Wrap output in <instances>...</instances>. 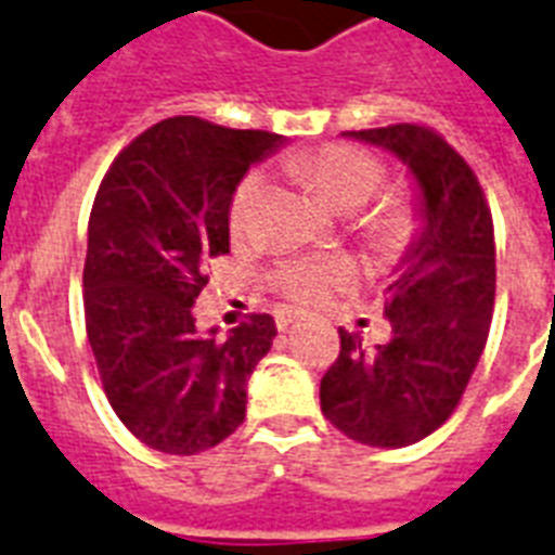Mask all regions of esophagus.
<instances>
[{
    "label": "esophagus",
    "instance_id": "obj_1",
    "mask_svg": "<svg viewBox=\"0 0 555 555\" xmlns=\"http://www.w3.org/2000/svg\"><path fill=\"white\" fill-rule=\"evenodd\" d=\"M300 318H304V312H300V309H289V306L274 312V323H278V330H289L292 323H298Z\"/></svg>",
    "mask_w": 555,
    "mask_h": 555
}]
</instances>
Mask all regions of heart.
I'll use <instances>...</instances> for the list:
<instances>
[{"label":"heart","mask_w":555,"mask_h":555,"mask_svg":"<svg viewBox=\"0 0 555 555\" xmlns=\"http://www.w3.org/2000/svg\"><path fill=\"white\" fill-rule=\"evenodd\" d=\"M298 171L312 180L314 189L335 208H358L387 183V166L361 145L332 143L304 154L298 159ZM266 185L263 168H249L237 180L229 197V225L232 232H243L251 220L260 194ZM418 229V208L410 197L389 194L361 217L363 237L378 251H398L412 241ZM354 263L347 255H292L281 257L269 272V281L286 298L312 304L326 298L330 292L354 281Z\"/></svg>","instance_id":"1"}]
</instances>
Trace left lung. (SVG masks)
Returning a JSON list of instances; mask_svg holds the SVG:
<instances>
[{
	"label": "left lung",
	"instance_id": "obj_1",
	"mask_svg": "<svg viewBox=\"0 0 555 555\" xmlns=\"http://www.w3.org/2000/svg\"><path fill=\"white\" fill-rule=\"evenodd\" d=\"M344 134L396 152L424 194L427 225L389 283L387 344L366 349L340 330V352L321 378L332 427L370 447H406L459 406L485 352L495 304L493 215L469 163L418 122Z\"/></svg>",
	"mask_w": 555,
	"mask_h": 555
}]
</instances>
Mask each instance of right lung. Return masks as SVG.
<instances>
[{
  "instance_id": "obj_1",
  "label": "right lung",
  "mask_w": 555,
  "mask_h": 555,
  "mask_svg": "<svg viewBox=\"0 0 555 555\" xmlns=\"http://www.w3.org/2000/svg\"><path fill=\"white\" fill-rule=\"evenodd\" d=\"M281 137L201 117L145 128L96 189L88 220L86 332L105 398L143 444L197 455L246 418V380L278 335L249 314L225 340L192 306L229 255V197Z\"/></svg>"
}]
</instances>
